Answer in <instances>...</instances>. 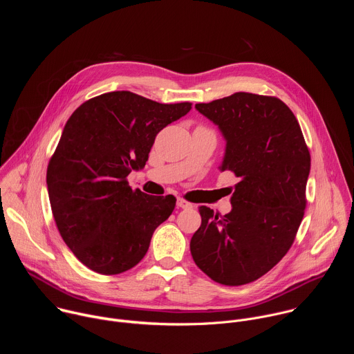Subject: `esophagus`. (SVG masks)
I'll use <instances>...</instances> for the list:
<instances>
[{
	"mask_svg": "<svg viewBox=\"0 0 354 354\" xmlns=\"http://www.w3.org/2000/svg\"><path fill=\"white\" fill-rule=\"evenodd\" d=\"M176 206L180 207V209H185V210L193 207L192 203H189V201H186L185 198H180V197H178V200H176Z\"/></svg>",
	"mask_w": 354,
	"mask_h": 354,
	"instance_id": "1",
	"label": "esophagus"
}]
</instances>
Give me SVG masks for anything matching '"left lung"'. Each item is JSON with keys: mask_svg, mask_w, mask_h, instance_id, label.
<instances>
[{"mask_svg": "<svg viewBox=\"0 0 354 354\" xmlns=\"http://www.w3.org/2000/svg\"><path fill=\"white\" fill-rule=\"evenodd\" d=\"M194 108L225 140L220 171L239 180L228 214L198 209L190 254L214 281L242 286L268 273L292 245L307 205L310 151L294 113L274 96L236 92Z\"/></svg>", "mask_w": 354, "mask_h": 354, "instance_id": "obj_1", "label": "left lung"}]
</instances>
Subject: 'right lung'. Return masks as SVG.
Returning <instances> with one entry per match:
<instances>
[{"mask_svg": "<svg viewBox=\"0 0 354 354\" xmlns=\"http://www.w3.org/2000/svg\"><path fill=\"white\" fill-rule=\"evenodd\" d=\"M192 109L129 91L92 97L67 120L47 167V190L63 241L91 270L119 274L147 254L176 198L133 190L126 178L144 168L156 136Z\"/></svg>", "mask_w": 354, "mask_h": 354, "instance_id": "obj_1", "label": "right lung"}]
</instances>
